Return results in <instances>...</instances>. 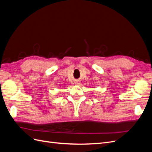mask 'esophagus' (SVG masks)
<instances>
[{"label": "esophagus", "mask_w": 152, "mask_h": 152, "mask_svg": "<svg viewBox=\"0 0 152 152\" xmlns=\"http://www.w3.org/2000/svg\"><path fill=\"white\" fill-rule=\"evenodd\" d=\"M75 84H77V85H79V84H80V82H79V81H77V82H75Z\"/></svg>", "instance_id": "34e87169"}]
</instances>
